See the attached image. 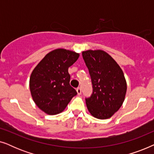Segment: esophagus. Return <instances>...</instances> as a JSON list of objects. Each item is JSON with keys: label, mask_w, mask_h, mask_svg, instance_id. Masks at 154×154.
Instances as JSON below:
<instances>
[{"label": "esophagus", "mask_w": 154, "mask_h": 154, "mask_svg": "<svg viewBox=\"0 0 154 154\" xmlns=\"http://www.w3.org/2000/svg\"><path fill=\"white\" fill-rule=\"evenodd\" d=\"M76 92H77V94H79V95H81V88H78L76 89Z\"/></svg>", "instance_id": "34e87169"}]
</instances>
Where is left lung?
Listing matches in <instances>:
<instances>
[{
    "instance_id": "8db88e82",
    "label": "left lung",
    "mask_w": 154,
    "mask_h": 154,
    "mask_svg": "<svg viewBox=\"0 0 154 154\" xmlns=\"http://www.w3.org/2000/svg\"><path fill=\"white\" fill-rule=\"evenodd\" d=\"M82 54L93 88L91 97L85 100L87 108L96 119H109L125 100L127 83L123 71L104 50H88Z\"/></svg>"
}]
</instances>
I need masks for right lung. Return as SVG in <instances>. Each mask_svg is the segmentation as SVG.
I'll use <instances>...</instances> for the list:
<instances>
[{"mask_svg": "<svg viewBox=\"0 0 154 154\" xmlns=\"http://www.w3.org/2000/svg\"><path fill=\"white\" fill-rule=\"evenodd\" d=\"M79 53L58 48L48 52L31 72L29 88L36 106L48 115L64 110L77 92L69 84V67L76 62Z\"/></svg>", "mask_w": 154, "mask_h": 154, "instance_id": "1", "label": "right lung"}]
</instances>
